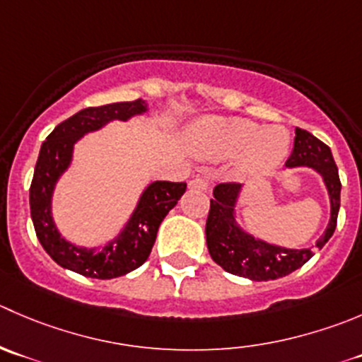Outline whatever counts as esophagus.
<instances>
[{
  "label": "esophagus",
  "mask_w": 362,
  "mask_h": 362,
  "mask_svg": "<svg viewBox=\"0 0 362 362\" xmlns=\"http://www.w3.org/2000/svg\"><path fill=\"white\" fill-rule=\"evenodd\" d=\"M189 187L196 189V191H205L209 187V180L205 177H194L191 182H189Z\"/></svg>",
  "instance_id": "obj_1"
}]
</instances>
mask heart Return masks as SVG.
Masks as SVG:
<instances>
[{
	"instance_id": "obj_1",
	"label": "heart",
	"mask_w": 362,
	"mask_h": 362,
	"mask_svg": "<svg viewBox=\"0 0 362 362\" xmlns=\"http://www.w3.org/2000/svg\"><path fill=\"white\" fill-rule=\"evenodd\" d=\"M290 136L281 127L259 131V125L245 118H209L192 131V146L210 160L238 159L242 175H263L281 164L288 153Z\"/></svg>"
}]
</instances>
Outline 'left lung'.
Instances as JSON below:
<instances>
[{
    "instance_id": "8db88e82",
    "label": "left lung",
    "mask_w": 362,
    "mask_h": 362,
    "mask_svg": "<svg viewBox=\"0 0 362 362\" xmlns=\"http://www.w3.org/2000/svg\"><path fill=\"white\" fill-rule=\"evenodd\" d=\"M308 166L322 175L331 199V221L325 233L315 244V249H322L332 237L338 223L339 212V182L338 168L332 159L331 148L320 139L315 138L304 129H296L292 156L286 160V168ZM240 184L228 182L214 189V198L210 199L209 217H206V247L217 265L226 272L252 281H270L303 267L315 251L308 249H286L269 244L245 233L235 219V205L240 194Z\"/></svg>"
}]
</instances>
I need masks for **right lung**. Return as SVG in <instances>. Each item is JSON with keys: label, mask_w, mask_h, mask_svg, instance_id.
Masks as SVG:
<instances>
[{"label": "right lung", "mask_w": 362, "mask_h": 362, "mask_svg": "<svg viewBox=\"0 0 362 362\" xmlns=\"http://www.w3.org/2000/svg\"><path fill=\"white\" fill-rule=\"evenodd\" d=\"M146 111L145 100L115 103L86 107L66 118L42 143L30 187V209L35 231L42 247L58 265L86 278L113 279L125 276L146 262L164 217L187 189L185 182H152L143 191L138 206L117 238L103 247H79L59 235L51 214L54 185L72 160L77 139L99 131L111 120H129Z\"/></svg>", "instance_id": "add662e5"}]
</instances>
